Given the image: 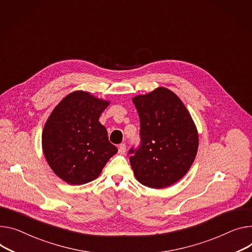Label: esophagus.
Here are the masks:
<instances>
[{
	"label": "esophagus",
	"instance_id": "1",
	"mask_svg": "<svg viewBox=\"0 0 252 252\" xmlns=\"http://www.w3.org/2000/svg\"><path fill=\"white\" fill-rule=\"evenodd\" d=\"M118 150H119V153H120V154H125V152H126V145H125L124 143L120 144V145L118 146Z\"/></svg>",
	"mask_w": 252,
	"mask_h": 252
}]
</instances>
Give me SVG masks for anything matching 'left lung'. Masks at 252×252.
<instances>
[{
  "label": "left lung",
  "instance_id": "1",
  "mask_svg": "<svg viewBox=\"0 0 252 252\" xmlns=\"http://www.w3.org/2000/svg\"><path fill=\"white\" fill-rule=\"evenodd\" d=\"M140 118L141 144L130 149V164L136 180L151 189L180 181L190 168L199 147V134L182 100L159 87L132 99Z\"/></svg>",
  "mask_w": 252,
  "mask_h": 252
}]
</instances>
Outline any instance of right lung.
I'll list each match as a JSON object with an SVG mask.
<instances>
[{
	"mask_svg": "<svg viewBox=\"0 0 252 252\" xmlns=\"http://www.w3.org/2000/svg\"><path fill=\"white\" fill-rule=\"evenodd\" d=\"M110 101L85 91H74L59 103L42 131V150L55 175L80 186L100 176L118 149L99 122Z\"/></svg>",
	"mask_w": 252,
	"mask_h": 252,
	"instance_id": "1",
	"label": "right lung"
}]
</instances>
